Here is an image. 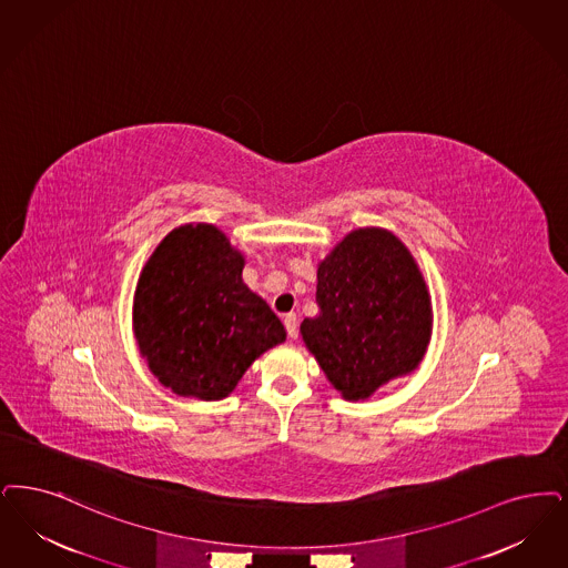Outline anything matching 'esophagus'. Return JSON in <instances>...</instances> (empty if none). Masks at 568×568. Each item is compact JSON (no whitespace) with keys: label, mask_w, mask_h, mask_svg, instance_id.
I'll return each mask as SVG.
<instances>
[{"label":"esophagus","mask_w":568,"mask_h":568,"mask_svg":"<svg viewBox=\"0 0 568 568\" xmlns=\"http://www.w3.org/2000/svg\"><path fill=\"white\" fill-rule=\"evenodd\" d=\"M283 323H285L287 336H290L292 341H295V338H297V317H295L294 313H290V315L283 317Z\"/></svg>","instance_id":"34e87169"}]
</instances>
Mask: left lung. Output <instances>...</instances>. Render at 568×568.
Here are the masks:
<instances>
[{
  "instance_id": "8db88e82",
  "label": "left lung",
  "mask_w": 568,
  "mask_h": 568,
  "mask_svg": "<svg viewBox=\"0 0 568 568\" xmlns=\"http://www.w3.org/2000/svg\"><path fill=\"white\" fill-rule=\"evenodd\" d=\"M318 315L300 325L304 344L344 399H365L420 364L432 338L427 285L406 245L359 227L317 271Z\"/></svg>"
}]
</instances>
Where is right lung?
Here are the masks:
<instances>
[{"mask_svg": "<svg viewBox=\"0 0 568 568\" xmlns=\"http://www.w3.org/2000/svg\"><path fill=\"white\" fill-rule=\"evenodd\" d=\"M243 264L217 227L187 224L166 234L143 266L136 344L173 393L224 399L264 351L285 341L283 323L243 283Z\"/></svg>", "mask_w": 568, "mask_h": 568, "instance_id": "add662e5", "label": "right lung"}]
</instances>
